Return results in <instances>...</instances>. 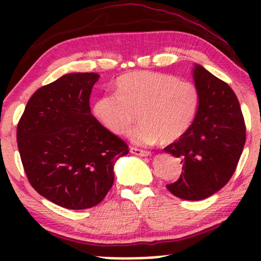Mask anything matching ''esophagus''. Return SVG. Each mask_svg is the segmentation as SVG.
I'll return each mask as SVG.
<instances>
[{
	"label": "esophagus",
	"instance_id": "obj_1",
	"mask_svg": "<svg viewBox=\"0 0 261 261\" xmlns=\"http://www.w3.org/2000/svg\"><path fill=\"white\" fill-rule=\"evenodd\" d=\"M130 152H131V153L136 154V155H142V157H146V155L151 154V152H149V151H146V149H141V148H137V147H131Z\"/></svg>",
	"mask_w": 261,
	"mask_h": 261
}]
</instances>
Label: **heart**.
I'll list each match as a JSON object with an SVG mask.
<instances>
[{
  "label": "heart",
  "mask_w": 261,
  "mask_h": 261,
  "mask_svg": "<svg viewBox=\"0 0 261 261\" xmlns=\"http://www.w3.org/2000/svg\"><path fill=\"white\" fill-rule=\"evenodd\" d=\"M115 93L97 98L93 113L100 124L116 135L131 133L136 143L148 145L160 140L170 143L188 131L200 103L197 87L174 74L135 71L119 77Z\"/></svg>",
  "instance_id": "heart-1"
}]
</instances>
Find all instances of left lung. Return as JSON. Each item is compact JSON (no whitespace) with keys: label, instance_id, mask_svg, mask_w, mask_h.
Masks as SVG:
<instances>
[{"label":"left lung","instance_id":"obj_1","mask_svg":"<svg viewBox=\"0 0 261 261\" xmlns=\"http://www.w3.org/2000/svg\"><path fill=\"white\" fill-rule=\"evenodd\" d=\"M194 80L200 94L194 122L179 140L164 148L182 163L179 179L167 189L184 200L206 199L229 181L247 135L233 89L200 65L195 66Z\"/></svg>","mask_w":261,"mask_h":261}]
</instances>
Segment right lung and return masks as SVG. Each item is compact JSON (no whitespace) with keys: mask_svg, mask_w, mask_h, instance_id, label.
<instances>
[{"mask_svg":"<svg viewBox=\"0 0 261 261\" xmlns=\"http://www.w3.org/2000/svg\"><path fill=\"white\" fill-rule=\"evenodd\" d=\"M99 74H65L40 87L17 125V143L29 182L65 208L98 205L114 182V164L128 153L124 140L91 114Z\"/></svg>","mask_w":261,"mask_h":261,"instance_id":"add662e5","label":"right lung"}]
</instances>
